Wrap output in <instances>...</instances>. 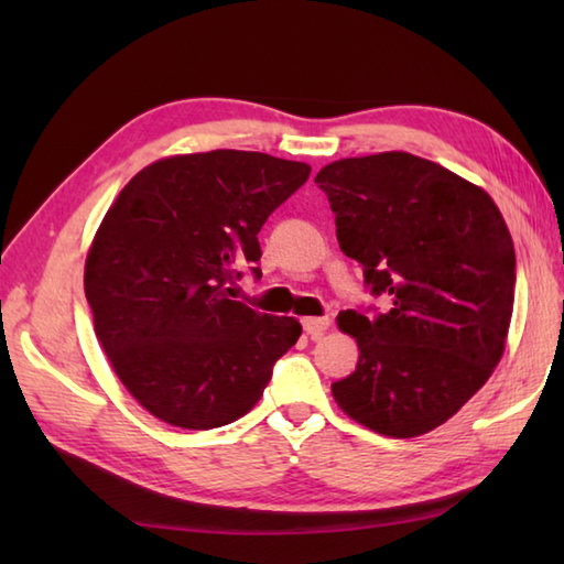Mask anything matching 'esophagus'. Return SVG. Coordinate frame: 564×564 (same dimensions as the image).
<instances>
[{"label":"esophagus","instance_id":"34e87169","mask_svg":"<svg viewBox=\"0 0 564 564\" xmlns=\"http://www.w3.org/2000/svg\"><path fill=\"white\" fill-rule=\"evenodd\" d=\"M329 327H332V322L327 317H305L303 319V329L307 332L310 339H322Z\"/></svg>","mask_w":564,"mask_h":564}]
</instances>
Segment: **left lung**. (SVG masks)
Returning <instances> with one entry per match:
<instances>
[{"label": "left lung", "instance_id": "obj_1", "mask_svg": "<svg viewBox=\"0 0 564 564\" xmlns=\"http://www.w3.org/2000/svg\"><path fill=\"white\" fill-rule=\"evenodd\" d=\"M337 215L346 257L373 297L339 327L358 341L332 394L358 424L412 438L441 426L480 390L505 354L517 254L495 200L410 152L327 164L315 176Z\"/></svg>", "mask_w": 564, "mask_h": 564}]
</instances>
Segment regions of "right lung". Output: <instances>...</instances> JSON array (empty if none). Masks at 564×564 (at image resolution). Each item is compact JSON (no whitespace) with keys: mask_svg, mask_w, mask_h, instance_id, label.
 I'll use <instances>...</instances> for the list:
<instances>
[{"mask_svg":"<svg viewBox=\"0 0 564 564\" xmlns=\"http://www.w3.org/2000/svg\"><path fill=\"white\" fill-rule=\"evenodd\" d=\"M310 176L303 162L213 150L138 172L84 269L94 332L128 392L162 422L206 431L247 414L301 337L295 317L232 301L259 230Z\"/></svg>","mask_w":564,"mask_h":564,"instance_id":"right-lung-1","label":"right lung"}]
</instances>
